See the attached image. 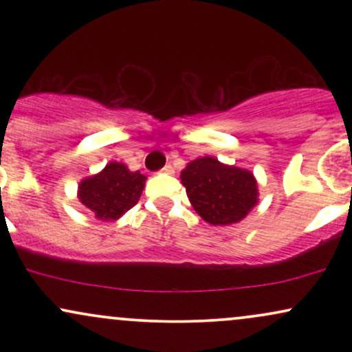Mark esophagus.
I'll return each instance as SVG.
<instances>
[{
  "label": "esophagus",
  "mask_w": 352,
  "mask_h": 352,
  "mask_svg": "<svg viewBox=\"0 0 352 352\" xmlns=\"http://www.w3.org/2000/svg\"><path fill=\"white\" fill-rule=\"evenodd\" d=\"M162 172H164V173H173V167H172L170 164H168V165H165V167L162 168Z\"/></svg>",
  "instance_id": "34e87169"
}]
</instances>
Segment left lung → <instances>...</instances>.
Here are the masks:
<instances>
[{"label": "left lung", "mask_w": 352, "mask_h": 352, "mask_svg": "<svg viewBox=\"0 0 352 352\" xmlns=\"http://www.w3.org/2000/svg\"><path fill=\"white\" fill-rule=\"evenodd\" d=\"M180 179L192 207L210 225L238 223L258 204L253 173L218 162L215 157L192 160Z\"/></svg>", "instance_id": "obj_1"}]
</instances>
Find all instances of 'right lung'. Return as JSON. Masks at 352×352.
I'll list each match as a JSON object with an SVG mask.
<instances>
[{
	"label": "right lung",
	"mask_w": 352,
	"mask_h": 352,
	"mask_svg": "<svg viewBox=\"0 0 352 352\" xmlns=\"http://www.w3.org/2000/svg\"><path fill=\"white\" fill-rule=\"evenodd\" d=\"M147 177L131 172L124 164L109 162L96 175L79 184L78 197L84 207L102 221H114L139 201Z\"/></svg>",
	"instance_id": "add662e5"
}]
</instances>
